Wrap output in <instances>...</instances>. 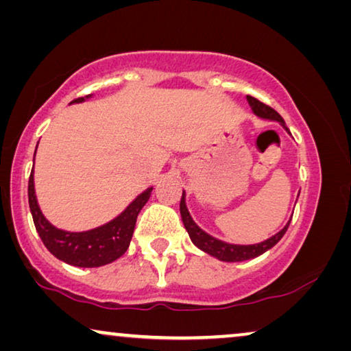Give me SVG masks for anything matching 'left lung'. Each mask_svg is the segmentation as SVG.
I'll list each match as a JSON object with an SVG mask.
<instances>
[{"label": "left lung", "instance_id": "obj_1", "mask_svg": "<svg viewBox=\"0 0 351 351\" xmlns=\"http://www.w3.org/2000/svg\"><path fill=\"white\" fill-rule=\"evenodd\" d=\"M246 100H248L251 110H253L256 116L261 117V119H269V121L280 122V124L283 125L286 130H288V127L285 125L283 117H281L278 112L274 110V108L264 105L263 101H259L258 98H254L251 95L246 97ZM180 211H181L182 224H184L187 234H189L191 240H192V243H194L197 248L205 251V253L213 256V258H218L219 261H226V263H240V261L258 258V256L265 253V251L270 250L272 246L278 243V241L281 240V237L285 235V232L288 230V226L291 223V221H288V224H286L283 229H281L280 232H276V234L270 237V239L261 241V243H256V245H230V243H226V241H223V240H218V239H215V237L208 235L206 232L202 230L200 227L194 223V219L191 218L189 211H187L184 192H182V197H181V202H180Z\"/></svg>", "mask_w": 351, "mask_h": 351}]
</instances>
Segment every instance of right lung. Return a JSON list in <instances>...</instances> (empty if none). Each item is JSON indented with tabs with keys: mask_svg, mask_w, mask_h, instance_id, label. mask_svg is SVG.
Here are the masks:
<instances>
[{
	"mask_svg": "<svg viewBox=\"0 0 351 351\" xmlns=\"http://www.w3.org/2000/svg\"><path fill=\"white\" fill-rule=\"evenodd\" d=\"M90 95H87V98ZM86 98H76L71 103H81ZM36 154V151H34ZM152 187L141 192L122 213L110 223L86 232H68L57 229L39 210L34 195L33 170L28 180V204L33 223L46 248L63 263L76 267H100L110 264L125 253L130 245L138 213L149 200Z\"/></svg>",
	"mask_w": 351,
	"mask_h": 351,
	"instance_id": "obj_1",
	"label": "right lung"
}]
</instances>
